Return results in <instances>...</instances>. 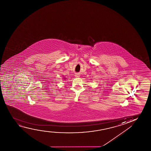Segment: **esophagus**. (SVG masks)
Masks as SVG:
<instances>
[{"mask_svg":"<svg viewBox=\"0 0 151 151\" xmlns=\"http://www.w3.org/2000/svg\"><path fill=\"white\" fill-rule=\"evenodd\" d=\"M75 76L76 77H80V75H79V74H75Z\"/></svg>","mask_w":151,"mask_h":151,"instance_id":"esophagus-1","label":"esophagus"}]
</instances>
